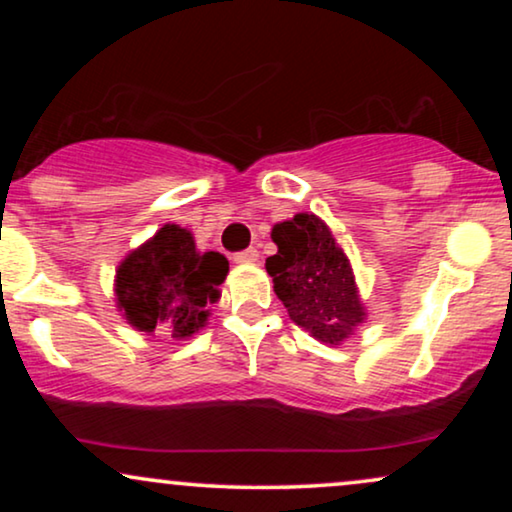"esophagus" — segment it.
<instances>
[{
	"mask_svg": "<svg viewBox=\"0 0 512 512\" xmlns=\"http://www.w3.org/2000/svg\"><path fill=\"white\" fill-rule=\"evenodd\" d=\"M235 258V263H242V265H251V263H256L258 261V249H244V251H240V254H235L233 256Z\"/></svg>",
	"mask_w": 512,
	"mask_h": 512,
	"instance_id": "obj_1",
	"label": "esophagus"
}]
</instances>
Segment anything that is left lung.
I'll list each match as a JSON object with an SVG mask.
<instances>
[{
  "mask_svg": "<svg viewBox=\"0 0 512 512\" xmlns=\"http://www.w3.org/2000/svg\"><path fill=\"white\" fill-rule=\"evenodd\" d=\"M277 254L265 261L291 321L324 345H342L366 321L352 263L317 214L272 226Z\"/></svg>",
  "mask_w": 512,
  "mask_h": 512,
  "instance_id": "obj_1",
  "label": "left lung"
}]
</instances>
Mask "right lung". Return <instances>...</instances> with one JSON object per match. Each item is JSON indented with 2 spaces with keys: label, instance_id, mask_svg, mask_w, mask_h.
I'll list each match as a JSON object with an SVG mask.
<instances>
[{
  "label": "right lung",
  "instance_id": "1",
  "mask_svg": "<svg viewBox=\"0 0 512 512\" xmlns=\"http://www.w3.org/2000/svg\"><path fill=\"white\" fill-rule=\"evenodd\" d=\"M226 275V256L200 251L191 230L165 223L118 263L116 307L137 331L188 340L207 326Z\"/></svg>",
  "mask_w": 512,
  "mask_h": 512
}]
</instances>
